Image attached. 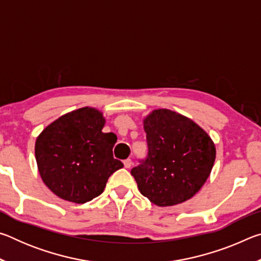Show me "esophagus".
Wrapping results in <instances>:
<instances>
[{"instance_id": "34e87169", "label": "esophagus", "mask_w": 261, "mask_h": 261, "mask_svg": "<svg viewBox=\"0 0 261 261\" xmlns=\"http://www.w3.org/2000/svg\"><path fill=\"white\" fill-rule=\"evenodd\" d=\"M124 167L125 168H131V166H132V160L131 159H126V160H124Z\"/></svg>"}]
</instances>
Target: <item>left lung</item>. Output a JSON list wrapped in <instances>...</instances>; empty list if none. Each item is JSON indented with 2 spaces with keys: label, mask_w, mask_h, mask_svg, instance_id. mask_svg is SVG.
<instances>
[{
  "label": "left lung",
  "mask_w": 261,
  "mask_h": 261,
  "mask_svg": "<svg viewBox=\"0 0 261 261\" xmlns=\"http://www.w3.org/2000/svg\"><path fill=\"white\" fill-rule=\"evenodd\" d=\"M143 125L148 154L131 170L140 193L160 207L191 199L211 175L214 141L191 118L169 109H154Z\"/></svg>",
  "instance_id": "1"
}]
</instances>
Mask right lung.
<instances>
[{
    "label": "right lung",
    "mask_w": 261,
    "mask_h": 261,
    "mask_svg": "<svg viewBox=\"0 0 261 261\" xmlns=\"http://www.w3.org/2000/svg\"><path fill=\"white\" fill-rule=\"evenodd\" d=\"M101 110L83 107L62 115L35 140L42 182L61 199L85 204L103 192L109 176L123 168L113 156L117 137L102 132Z\"/></svg>",
    "instance_id": "obj_1"
}]
</instances>
